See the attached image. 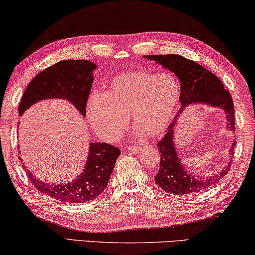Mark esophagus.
Returning <instances> with one entry per match:
<instances>
[{
	"instance_id": "34e87169",
	"label": "esophagus",
	"mask_w": 255,
	"mask_h": 255,
	"mask_svg": "<svg viewBox=\"0 0 255 255\" xmlns=\"http://www.w3.org/2000/svg\"><path fill=\"white\" fill-rule=\"evenodd\" d=\"M140 147H142V146H138V145L137 146H131L130 145V146H128V150L132 151V152H138L140 150Z\"/></svg>"
}]
</instances>
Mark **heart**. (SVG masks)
<instances>
[{"label":"heart","instance_id":"1","mask_svg":"<svg viewBox=\"0 0 255 255\" xmlns=\"http://www.w3.org/2000/svg\"><path fill=\"white\" fill-rule=\"evenodd\" d=\"M180 98L181 87L173 75L134 71L111 80L101 96H90L86 113L90 126L106 142L119 137L128 117L154 137L169 126Z\"/></svg>","mask_w":255,"mask_h":255}]
</instances>
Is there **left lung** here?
<instances>
[{"label": "left lung", "mask_w": 255, "mask_h": 255, "mask_svg": "<svg viewBox=\"0 0 255 255\" xmlns=\"http://www.w3.org/2000/svg\"><path fill=\"white\" fill-rule=\"evenodd\" d=\"M145 59L159 64L166 70L173 72L181 82L180 113L174 118L168 130L158 144L160 153V168L155 175V183L164 191L173 195H192L207 189L229 172V165L210 176L193 174L182 161L181 154L176 150L175 131L178 119L189 106L203 105L220 109L226 118V129L235 131V109L229 91L225 89L221 80L198 63L189 60L180 55H150L143 56ZM236 143L231 142L229 153L233 154Z\"/></svg>", "instance_id": "left-lung-1"}]
</instances>
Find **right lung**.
I'll return each mask as SVG.
<instances>
[{
	"instance_id": "right-lung-1",
	"label": "right lung",
	"mask_w": 255,
	"mask_h": 255,
	"mask_svg": "<svg viewBox=\"0 0 255 255\" xmlns=\"http://www.w3.org/2000/svg\"><path fill=\"white\" fill-rule=\"evenodd\" d=\"M98 66L90 60H62L45 68L34 77L22 95L19 104V116L45 100H64L86 117L94 71ZM88 155L82 172L66 183L50 184L41 181L25 167L29 180L39 191L65 203H85L102 195L108 187L120 150L108 143L89 142Z\"/></svg>"
}]
</instances>
